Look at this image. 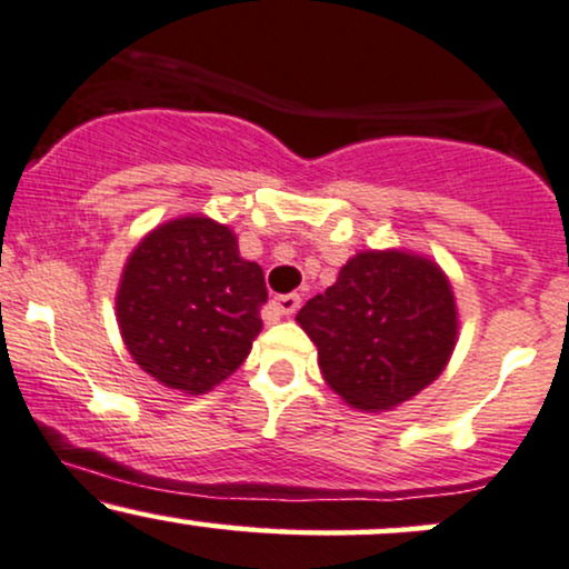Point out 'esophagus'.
<instances>
[{
    "label": "esophagus",
    "mask_w": 569,
    "mask_h": 569,
    "mask_svg": "<svg viewBox=\"0 0 569 569\" xmlns=\"http://www.w3.org/2000/svg\"><path fill=\"white\" fill-rule=\"evenodd\" d=\"M271 306H273V311L282 313V317H292V313L300 309V296H298V292H290V296H279Z\"/></svg>",
    "instance_id": "esophagus-1"
}]
</instances>
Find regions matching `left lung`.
Segmentation results:
<instances>
[{
    "label": "left lung",
    "instance_id": "obj_1",
    "mask_svg": "<svg viewBox=\"0 0 569 569\" xmlns=\"http://www.w3.org/2000/svg\"><path fill=\"white\" fill-rule=\"evenodd\" d=\"M330 389L359 410H389L437 380L456 346V298L431 260L359 252L298 311Z\"/></svg>",
    "mask_w": 569,
    "mask_h": 569
}]
</instances>
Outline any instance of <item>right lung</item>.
Here are the masks:
<instances>
[{
	"mask_svg": "<svg viewBox=\"0 0 569 569\" xmlns=\"http://www.w3.org/2000/svg\"><path fill=\"white\" fill-rule=\"evenodd\" d=\"M266 298L263 269L239 258L226 226L180 218L151 231L127 260L119 330L151 378L204 393L244 362Z\"/></svg>",
	"mask_w": 569,
	"mask_h": 569,
	"instance_id": "right-lung-1",
	"label": "right lung"
}]
</instances>
